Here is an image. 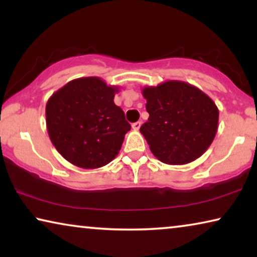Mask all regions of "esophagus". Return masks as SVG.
Instances as JSON below:
<instances>
[{
	"mask_svg": "<svg viewBox=\"0 0 257 257\" xmlns=\"http://www.w3.org/2000/svg\"><path fill=\"white\" fill-rule=\"evenodd\" d=\"M132 127L134 130H139L141 128V122H135V123H133Z\"/></svg>",
	"mask_w": 257,
	"mask_h": 257,
	"instance_id": "1",
	"label": "esophagus"
}]
</instances>
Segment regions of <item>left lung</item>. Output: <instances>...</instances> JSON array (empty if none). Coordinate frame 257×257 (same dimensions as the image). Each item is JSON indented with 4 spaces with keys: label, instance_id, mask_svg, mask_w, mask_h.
Here are the masks:
<instances>
[{
    "label": "left lung",
    "instance_id": "obj_1",
    "mask_svg": "<svg viewBox=\"0 0 257 257\" xmlns=\"http://www.w3.org/2000/svg\"><path fill=\"white\" fill-rule=\"evenodd\" d=\"M142 95L149 118L140 132L158 161L187 164L208 149L218 132L219 109L207 94L189 82L168 80L146 86Z\"/></svg>",
    "mask_w": 257,
    "mask_h": 257
}]
</instances>
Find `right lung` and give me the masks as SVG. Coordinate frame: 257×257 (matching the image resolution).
Segmentation results:
<instances>
[{"instance_id":"right-lung-1","label":"right lung","mask_w":257,"mask_h":257,"mask_svg":"<svg viewBox=\"0 0 257 257\" xmlns=\"http://www.w3.org/2000/svg\"><path fill=\"white\" fill-rule=\"evenodd\" d=\"M117 86L99 77L71 80L46 102V129L61 156L82 169H99L117 156L130 130L114 103Z\"/></svg>"}]
</instances>
